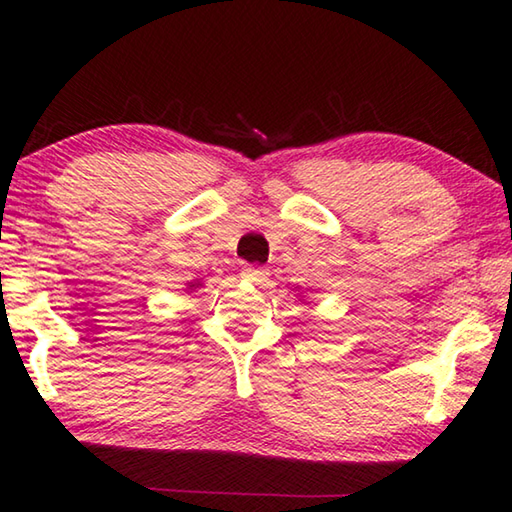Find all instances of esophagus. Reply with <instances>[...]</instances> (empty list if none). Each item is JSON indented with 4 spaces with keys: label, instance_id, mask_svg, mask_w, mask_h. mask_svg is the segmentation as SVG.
<instances>
[{
    "label": "esophagus",
    "instance_id": "1",
    "mask_svg": "<svg viewBox=\"0 0 512 512\" xmlns=\"http://www.w3.org/2000/svg\"><path fill=\"white\" fill-rule=\"evenodd\" d=\"M241 277H244L246 282L264 284L268 280V271L262 266H244V268H241Z\"/></svg>",
    "mask_w": 512,
    "mask_h": 512
}]
</instances>
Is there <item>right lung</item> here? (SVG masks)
<instances>
[{"label": "right lung", "mask_w": 512, "mask_h": 512, "mask_svg": "<svg viewBox=\"0 0 512 512\" xmlns=\"http://www.w3.org/2000/svg\"><path fill=\"white\" fill-rule=\"evenodd\" d=\"M203 284H201V280H192V282H187V291L192 293V291H196V289H201Z\"/></svg>", "instance_id": "add662e5"}]
</instances>
